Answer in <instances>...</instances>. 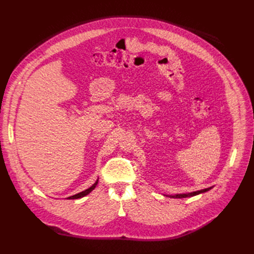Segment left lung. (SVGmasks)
<instances>
[{"label":"left lung","instance_id":"8db88e82","mask_svg":"<svg viewBox=\"0 0 254 254\" xmlns=\"http://www.w3.org/2000/svg\"><path fill=\"white\" fill-rule=\"evenodd\" d=\"M211 189L210 188H206V189H201L198 191H194V192H190V193H181V194H175V195H166L168 197H173V198H184V197H190V196H194L199 194V193H203V192H207ZM165 195V194H164Z\"/></svg>","mask_w":254,"mask_h":254}]
</instances>
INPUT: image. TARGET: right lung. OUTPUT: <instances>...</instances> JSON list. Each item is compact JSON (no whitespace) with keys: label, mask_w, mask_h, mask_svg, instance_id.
Wrapping results in <instances>:
<instances>
[{"label":"right lung","mask_w":254,"mask_h":254,"mask_svg":"<svg viewBox=\"0 0 254 254\" xmlns=\"http://www.w3.org/2000/svg\"><path fill=\"white\" fill-rule=\"evenodd\" d=\"M97 184H98V180L96 181V182H95V183H94L90 188H88V189H86L84 191H81V192L77 193V194H74V195H72V196H69V197H68V199H77V198H81V197H83V196L88 195L89 193H90L91 191H93V190L95 189V187L97 186Z\"/></svg>","instance_id":"right-lung-1"}]
</instances>
